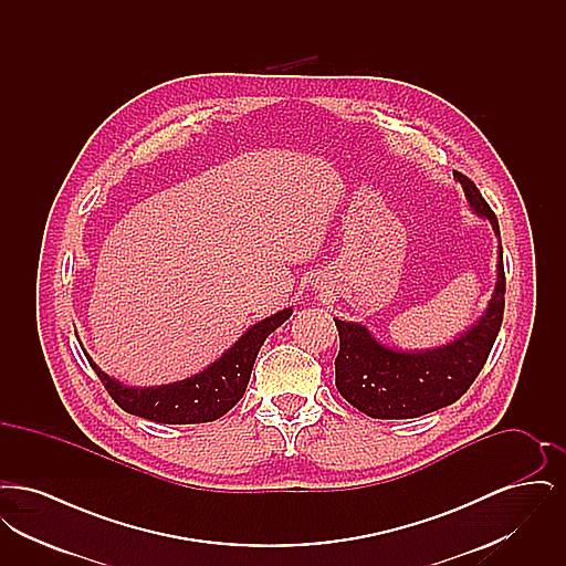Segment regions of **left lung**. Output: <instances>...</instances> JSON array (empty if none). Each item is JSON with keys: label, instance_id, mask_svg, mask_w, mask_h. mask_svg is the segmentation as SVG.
Returning <instances> with one entry per match:
<instances>
[{"label": "left lung", "instance_id": "left-lung-1", "mask_svg": "<svg viewBox=\"0 0 566 566\" xmlns=\"http://www.w3.org/2000/svg\"><path fill=\"white\" fill-rule=\"evenodd\" d=\"M471 212L485 218L499 238L496 284L484 314L458 337L424 350H401L377 342L360 323L335 318L339 354L335 358V386L358 411L379 420L418 418L458 401L480 376L501 331L505 310V270L499 220L482 192L454 171Z\"/></svg>", "mask_w": 566, "mask_h": 566}]
</instances>
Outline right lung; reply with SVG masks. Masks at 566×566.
I'll list each match as a JSON object with an SVG mask.
<instances>
[{"mask_svg": "<svg viewBox=\"0 0 566 566\" xmlns=\"http://www.w3.org/2000/svg\"><path fill=\"white\" fill-rule=\"evenodd\" d=\"M293 316V307H284L268 318L245 328L242 337L222 352L214 363L195 376L161 384V386H129L102 371L86 354L109 397L127 413L161 422V424H199L224 416L245 392L256 354L271 333Z\"/></svg>", "mask_w": 566, "mask_h": 566, "instance_id": "obj_1", "label": "right lung"}]
</instances>
